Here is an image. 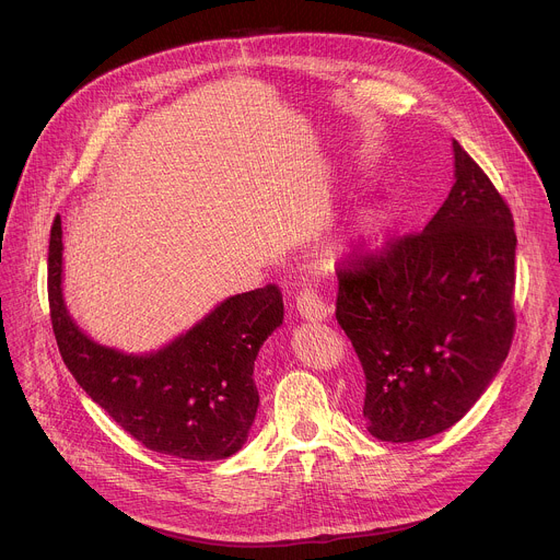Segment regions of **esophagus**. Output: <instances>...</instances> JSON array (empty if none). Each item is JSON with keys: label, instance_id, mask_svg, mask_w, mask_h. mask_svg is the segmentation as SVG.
Masks as SVG:
<instances>
[{"label": "esophagus", "instance_id": "1", "mask_svg": "<svg viewBox=\"0 0 560 560\" xmlns=\"http://www.w3.org/2000/svg\"><path fill=\"white\" fill-rule=\"evenodd\" d=\"M294 303H296V312L303 318H310V322H322L330 314V307L324 303L322 294H318L312 285H301L294 294Z\"/></svg>", "mask_w": 560, "mask_h": 560}]
</instances>
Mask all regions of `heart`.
<instances>
[{
  "label": "heart",
  "instance_id": "heart-1",
  "mask_svg": "<svg viewBox=\"0 0 560 560\" xmlns=\"http://www.w3.org/2000/svg\"><path fill=\"white\" fill-rule=\"evenodd\" d=\"M374 223H376L374 219H365V225H363V230H365V232H372V230H374Z\"/></svg>",
  "mask_w": 560,
  "mask_h": 560
}]
</instances>
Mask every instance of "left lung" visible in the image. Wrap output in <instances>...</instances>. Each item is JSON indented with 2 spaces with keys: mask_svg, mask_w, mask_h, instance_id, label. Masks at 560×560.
<instances>
[{
  "mask_svg": "<svg viewBox=\"0 0 560 560\" xmlns=\"http://www.w3.org/2000/svg\"><path fill=\"white\" fill-rule=\"evenodd\" d=\"M454 166L456 182L425 230L352 250L337 268L335 314L361 361L363 419L378 441L452 428L514 339L512 210L458 141Z\"/></svg>",
  "mask_w": 560,
  "mask_h": 560,
  "instance_id": "8db88e82",
  "label": "left lung"
}]
</instances>
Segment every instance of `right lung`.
<instances>
[{
  "label": "right lung",
  "mask_w": 560,
  "mask_h": 560,
  "mask_svg": "<svg viewBox=\"0 0 560 560\" xmlns=\"http://www.w3.org/2000/svg\"><path fill=\"white\" fill-rule=\"evenodd\" d=\"M48 307L70 374L143 447L186 460H219L244 445L259 406L255 359L283 322L279 285L230 296L162 352L128 357L93 343L68 316L57 214L48 244Z\"/></svg>",
  "instance_id": "obj_1"
}]
</instances>
